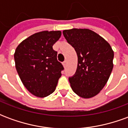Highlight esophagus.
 <instances>
[{
	"label": "esophagus",
	"mask_w": 128,
	"mask_h": 128,
	"mask_svg": "<svg viewBox=\"0 0 128 128\" xmlns=\"http://www.w3.org/2000/svg\"><path fill=\"white\" fill-rule=\"evenodd\" d=\"M66 63H67L66 60H65V61H64V62H63V63H62V64H63V66H64V68H65V67L66 66Z\"/></svg>",
	"instance_id": "1"
}]
</instances>
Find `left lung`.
<instances>
[{
  "instance_id": "left-lung-1",
  "label": "left lung",
  "mask_w": 128,
  "mask_h": 128,
  "mask_svg": "<svg viewBox=\"0 0 128 128\" xmlns=\"http://www.w3.org/2000/svg\"><path fill=\"white\" fill-rule=\"evenodd\" d=\"M78 55L75 75L68 78L73 92L82 98L95 96L107 83L113 68L114 52L109 43L88 29L63 31Z\"/></svg>"
}]
</instances>
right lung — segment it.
Listing matches in <instances>:
<instances>
[{
  "mask_svg": "<svg viewBox=\"0 0 128 128\" xmlns=\"http://www.w3.org/2000/svg\"><path fill=\"white\" fill-rule=\"evenodd\" d=\"M60 31L38 32L23 40L14 53L16 68L22 82L32 94L45 97L56 90L62 64L53 46L61 36Z\"/></svg>",
  "mask_w": 128,
  "mask_h": 128,
  "instance_id": "1",
  "label": "right lung"
}]
</instances>
